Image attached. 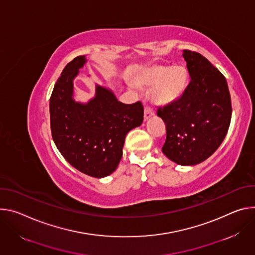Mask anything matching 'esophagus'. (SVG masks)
Wrapping results in <instances>:
<instances>
[{
    "label": "esophagus",
    "instance_id": "34e87169",
    "mask_svg": "<svg viewBox=\"0 0 255 255\" xmlns=\"http://www.w3.org/2000/svg\"><path fill=\"white\" fill-rule=\"evenodd\" d=\"M154 116H155V112H154L153 108H151L149 106L145 107V112H144V120L145 121H148L149 119H151Z\"/></svg>",
    "mask_w": 255,
    "mask_h": 255
}]
</instances>
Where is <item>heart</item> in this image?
<instances>
[{
    "label": "heart",
    "instance_id": "heart-1",
    "mask_svg": "<svg viewBox=\"0 0 255 255\" xmlns=\"http://www.w3.org/2000/svg\"><path fill=\"white\" fill-rule=\"evenodd\" d=\"M138 86L154 87L153 98L160 105H170L177 101L187 85L186 71L181 67H152L140 73L136 80Z\"/></svg>",
    "mask_w": 255,
    "mask_h": 255
}]
</instances>
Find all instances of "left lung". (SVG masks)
Here are the masks:
<instances>
[{
  "label": "left lung",
  "instance_id": "1",
  "mask_svg": "<svg viewBox=\"0 0 255 255\" xmlns=\"http://www.w3.org/2000/svg\"><path fill=\"white\" fill-rule=\"evenodd\" d=\"M190 82L182 96L159 107L157 116L166 126L164 155L183 165L207 160L227 134L232 105L224 75L201 53L183 50Z\"/></svg>",
  "mask_w": 255,
  "mask_h": 255
}]
</instances>
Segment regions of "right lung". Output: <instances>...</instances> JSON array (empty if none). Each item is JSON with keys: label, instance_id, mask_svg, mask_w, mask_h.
Returning <instances> with one entry per match:
<instances>
[{"label": "right lung", "instance_id": "1", "mask_svg": "<svg viewBox=\"0 0 255 255\" xmlns=\"http://www.w3.org/2000/svg\"><path fill=\"white\" fill-rule=\"evenodd\" d=\"M85 64V55L77 56L56 81L49 100L50 129L56 148L73 167L102 178L118 168L126 135L142 125L144 107L139 101L122 103L99 85L88 103L76 102L73 81Z\"/></svg>", "mask_w": 255, "mask_h": 255}]
</instances>
